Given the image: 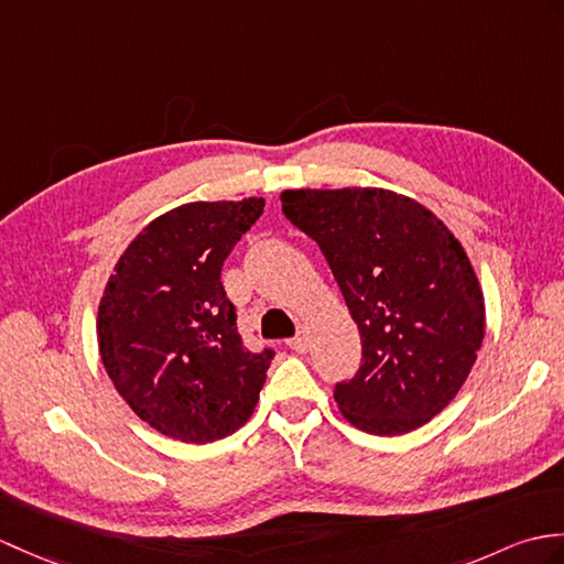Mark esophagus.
Returning <instances> with one entry per match:
<instances>
[{"mask_svg":"<svg viewBox=\"0 0 564 564\" xmlns=\"http://www.w3.org/2000/svg\"><path fill=\"white\" fill-rule=\"evenodd\" d=\"M288 348H293L295 352H305L307 350V329L305 326H300L297 334L288 341Z\"/></svg>","mask_w":564,"mask_h":564,"instance_id":"obj_1","label":"esophagus"}]
</instances>
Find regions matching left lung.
<instances>
[{
	"mask_svg": "<svg viewBox=\"0 0 564 564\" xmlns=\"http://www.w3.org/2000/svg\"><path fill=\"white\" fill-rule=\"evenodd\" d=\"M281 202L319 245L358 324L360 370L334 387L346 421L379 437L425 425L459 394L486 334L462 242L389 189H285Z\"/></svg>",
	"mask_w": 564,
	"mask_h": 564,
	"instance_id": "obj_1",
	"label": "left lung"
}]
</instances>
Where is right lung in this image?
I'll return each instance as SVG.
<instances>
[{
    "label": "right lung",
    "instance_id": "obj_1",
    "mask_svg": "<svg viewBox=\"0 0 564 564\" xmlns=\"http://www.w3.org/2000/svg\"><path fill=\"white\" fill-rule=\"evenodd\" d=\"M261 214L257 196L177 206L137 235L105 285V370L129 409L167 437L223 440L259 401L276 352L242 344L220 269Z\"/></svg>",
    "mask_w": 564,
    "mask_h": 564
}]
</instances>
